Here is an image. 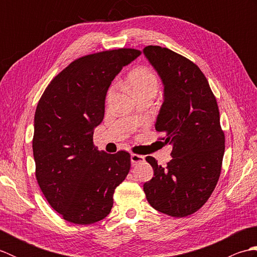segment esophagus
Here are the masks:
<instances>
[{
    "label": "esophagus",
    "mask_w": 257,
    "mask_h": 257,
    "mask_svg": "<svg viewBox=\"0 0 257 257\" xmlns=\"http://www.w3.org/2000/svg\"><path fill=\"white\" fill-rule=\"evenodd\" d=\"M130 159H132V165L133 166H137V163L143 162L145 160V157L144 156H140V155L133 154L132 157H130Z\"/></svg>",
    "instance_id": "esophagus-1"
}]
</instances>
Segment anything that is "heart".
<instances>
[{
    "label": "heart",
    "instance_id": "b5f03b06",
    "mask_svg": "<svg viewBox=\"0 0 257 257\" xmlns=\"http://www.w3.org/2000/svg\"><path fill=\"white\" fill-rule=\"evenodd\" d=\"M128 83L136 95L141 96L147 92L156 91L159 87V78L156 72L150 67L139 66L135 68L128 75ZM113 94V87L107 92V99H109Z\"/></svg>",
    "mask_w": 257,
    "mask_h": 257
}]
</instances>
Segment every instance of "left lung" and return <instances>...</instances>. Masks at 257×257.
I'll list each match as a JSON object with an SVG mask.
<instances>
[{
    "mask_svg": "<svg viewBox=\"0 0 257 257\" xmlns=\"http://www.w3.org/2000/svg\"><path fill=\"white\" fill-rule=\"evenodd\" d=\"M144 53L165 85L156 130L172 146L166 168L154 157L146 158L154 178L144 184V191L157 211L184 217L205 204L219 181L225 149L219 107L193 62L167 47L149 45Z\"/></svg>",
    "mask_w": 257,
    "mask_h": 257,
    "instance_id": "8db88e82",
    "label": "left lung"
}]
</instances>
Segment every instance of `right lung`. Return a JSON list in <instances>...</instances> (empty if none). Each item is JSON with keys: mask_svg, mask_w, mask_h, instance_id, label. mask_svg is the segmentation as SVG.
Segmentation results:
<instances>
[{"mask_svg": "<svg viewBox=\"0 0 257 257\" xmlns=\"http://www.w3.org/2000/svg\"><path fill=\"white\" fill-rule=\"evenodd\" d=\"M140 54L118 48L75 59L53 78L37 103L33 136L37 183L53 209L74 224L105 219L114 189L129 173V152H99L92 135L103 119L112 79Z\"/></svg>", "mask_w": 257, "mask_h": 257, "instance_id": "right-lung-1", "label": "right lung"}]
</instances>
